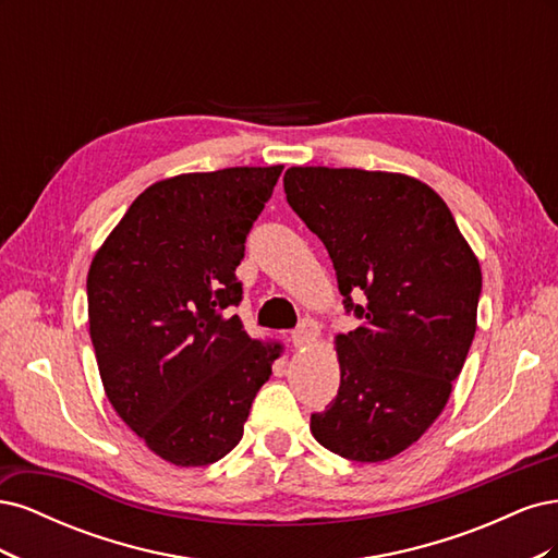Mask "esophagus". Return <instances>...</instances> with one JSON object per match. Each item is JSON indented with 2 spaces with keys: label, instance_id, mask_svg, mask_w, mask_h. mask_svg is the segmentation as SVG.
Masks as SVG:
<instances>
[{
  "label": "esophagus",
  "instance_id": "1",
  "mask_svg": "<svg viewBox=\"0 0 558 558\" xmlns=\"http://www.w3.org/2000/svg\"><path fill=\"white\" fill-rule=\"evenodd\" d=\"M318 335H320V328H318L316 320L314 318H305L300 324V328H295L291 332V342H293L295 349H305V347H312L318 340Z\"/></svg>",
  "mask_w": 558,
  "mask_h": 558
}]
</instances>
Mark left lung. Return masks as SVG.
<instances>
[{"label":"left lung","instance_id":"8db88e82","mask_svg":"<svg viewBox=\"0 0 558 558\" xmlns=\"http://www.w3.org/2000/svg\"><path fill=\"white\" fill-rule=\"evenodd\" d=\"M286 199L326 244L361 326L335 337L340 391L312 435L342 459L388 461L442 414L477 330L482 269L428 183L356 167H291ZM363 290L365 306L351 294Z\"/></svg>","mask_w":558,"mask_h":558}]
</instances>
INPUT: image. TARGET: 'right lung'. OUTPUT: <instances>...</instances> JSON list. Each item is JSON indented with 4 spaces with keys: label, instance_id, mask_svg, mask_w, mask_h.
<instances>
[{
    "label": "right lung",
    "instance_id": "obj_1",
    "mask_svg": "<svg viewBox=\"0 0 558 558\" xmlns=\"http://www.w3.org/2000/svg\"><path fill=\"white\" fill-rule=\"evenodd\" d=\"M283 165L156 181L88 269V324L116 414L162 461L209 465L238 447L251 402L283 353L230 307L246 234Z\"/></svg>",
    "mask_w": 558,
    "mask_h": 558
}]
</instances>
